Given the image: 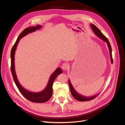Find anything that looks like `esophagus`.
<instances>
[{
  "instance_id": "obj_1",
  "label": "esophagus",
  "mask_w": 125,
  "mask_h": 125,
  "mask_svg": "<svg viewBox=\"0 0 125 125\" xmlns=\"http://www.w3.org/2000/svg\"><path fill=\"white\" fill-rule=\"evenodd\" d=\"M69 68V64H68L67 63H63L62 64V69L63 70H67Z\"/></svg>"
}]
</instances>
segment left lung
Segmentation results:
<instances>
[{
    "label": "left lung",
    "instance_id": "1",
    "mask_svg": "<svg viewBox=\"0 0 125 125\" xmlns=\"http://www.w3.org/2000/svg\"><path fill=\"white\" fill-rule=\"evenodd\" d=\"M91 27V28L92 29V30L93 31V32H94V33L100 39H101L102 40H103V41H104V42H106L107 43V45L108 46L109 49V52H110V57H111V63L113 64V58H112V48H111V46L110 44V42L108 40V39L103 35V34L102 33L101 31L94 24H90ZM69 82V87H70V89L71 91V93L72 94V95L73 96V97L76 99L78 101H89V100H91L94 99V98H95L99 94V93L91 97H86L84 96H82L80 94H79L78 93H77L76 90L74 89V88H73V86L72 85L69 79L68 80Z\"/></svg>",
    "mask_w": 125,
    "mask_h": 125
}]
</instances>
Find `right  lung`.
Segmentation results:
<instances>
[{
    "label": "right lung",
    "mask_w": 125,
    "mask_h": 125,
    "mask_svg": "<svg viewBox=\"0 0 125 125\" xmlns=\"http://www.w3.org/2000/svg\"><path fill=\"white\" fill-rule=\"evenodd\" d=\"M42 26L40 25H37L36 26L29 27L28 28H25L23 31H22L19 35L18 38L17 39L14 45L11 49L10 57H11V71L12 73L13 80L15 82V83L18 88V90L20 93L22 94L26 99L29 101L34 102V103H44L48 101L51 97L53 93V84L55 80V78L57 77L59 74L62 73V70L60 68H58L51 75L48 83L47 86L46 87L43 91L40 92H32L29 91L24 89L19 83L15 71V66H14V55L16 49L17 45L19 42V40L23 37L25 36L28 33H31L32 32H34L36 30L39 29L41 28Z\"/></svg>",
    "instance_id": "right-lung-1"
}]
</instances>
